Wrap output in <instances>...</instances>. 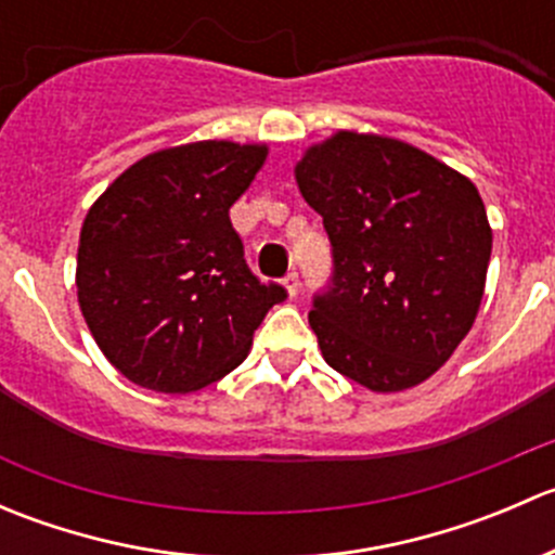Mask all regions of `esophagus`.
I'll return each instance as SVG.
<instances>
[{"instance_id":"34e87169","label":"esophagus","mask_w":555,"mask_h":555,"mask_svg":"<svg viewBox=\"0 0 555 555\" xmlns=\"http://www.w3.org/2000/svg\"><path fill=\"white\" fill-rule=\"evenodd\" d=\"M284 289H287V293H289V298H295V295L300 293V279H298V273L289 271L287 276H284Z\"/></svg>"}]
</instances>
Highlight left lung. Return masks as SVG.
Returning a JSON list of instances; mask_svg holds the SVG:
<instances>
[{"label": "left lung", "instance_id": "left-lung-1", "mask_svg": "<svg viewBox=\"0 0 555 555\" xmlns=\"http://www.w3.org/2000/svg\"><path fill=\"white\" fill-rule=\"evenodd\" d=\"M333 276L309 324L324 362L371 391L427 382L478 317L491 228L478 188L400 139L338 131L295 166Z\"/></svg>", "mask_w": 555, "mask_h": 555}]
</instances>
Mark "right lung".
Listing matches in <instances>:
<instances>
[{
    "label": "right lung",
    "mask_w": 555,
    "mask_h": 555,
    "mask_svg": "<svg viewBox=\"0 0 555 555\" xmlns=\"http://www.w3.org/2000/svg\"><path fill=\"white\" fill-rule=\"evenodd\" d=\"M266 155V144L217 139L160 150L122 171L86 215L77 300L128 382L166 395L220 382L287 298L249 271L228 215Z\"/></svg>",
    "instance_id": "add662e5"
}]
</instances>
